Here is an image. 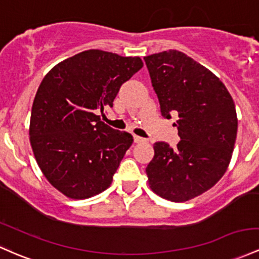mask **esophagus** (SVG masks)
Listing matches in <instances>:
<instances>
[{"label": "esophagus", "instance_id": "34e87169", "mask_svg": "<svg viewBox=\"0 0 259 259\" xmlns=\"http://www.w3.org/2000/svg\"><path fill=\"white\" fill-rule=\"evenodd\" d=\"M134 141L136 144H140V143H145V139L141 138V136H138V135H134Z\"/></svg>", "mask_w": 259, "mask_h": 259}]
</instances>
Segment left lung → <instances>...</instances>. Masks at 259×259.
<instances>
[{"label": "left lung", "mask_w": 259, "mask_h": 259, "mask_svg": "<svg viewBox=\"0 0 259 259\" xmlns=\"http://www.w3.org/2000/svg\"><path fill=\"white\" fill-rule=\"evenodd\" d=\"M161 114L181 140L173 150L153 145L147 164L150 188L171 201H187L214 187L229 167L237 135L234 99L225 84L203 65L177 50L145 56Z\"/></svg>", "instance_id": "1"}]
</instances>
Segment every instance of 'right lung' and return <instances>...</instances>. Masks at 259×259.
Segmentation results:
<instances>
[{
	"label": "right lung",
	"instance_id": "right-lung-1",
	"mask_svg": "<svg viewBox=\"0 0 259 259\" xmlns=\"http://www.w3.org/2000/svg\"><path fill=\"white\" fill-rule=\"evenodd\" d=\"M144 66L140 58L86 50L42 78L30 114V145L47 180L71 199L99 194L112 184L133 136L97 115L113 107L120 86Z\"/></svg>",
	"mask_w": 259,
	"mask_h": 259
}]
</instances>
